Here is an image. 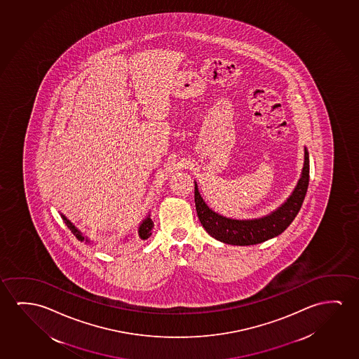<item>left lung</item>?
<instances>
[{"instance_id":"obj_1","label":"left lung","mask_w":359,"mask_h":359,"mask_svg":"<svg viewBox=\"0 0 359 359\" xmlns=\"http://www.w3.org/2000/svg\"><path fill=\"white\" fill-rule=\"evenodd\" d=\"M309 151L305 147L304 166L302 175L297 187L292 190L290 196L286 198L279 208L265 215L259 219H236L224 217L215 212L208 206L203 196L198 193V184L195 182V206L198 219L211 237L232 245H258L268 239L274 238L283 233L302 208L304 198L309 187Z\"/></svg>"}]
</instances>
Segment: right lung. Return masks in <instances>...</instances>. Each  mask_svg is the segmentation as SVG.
Listing matches in <instances>:
<instances>
[{
  "instance_id": "obj_1",
  "label": "right lung",
  "mask_w": 359,
  "mask_h": 359,
  "mask_svg": "<svg viewBox=\"0 0 359 359\" xmlns=\"http://www.w3.org/2000/svg\"><path fill=\"white\" fill-rule=\"evenodd\" d=\"M60 216H62V219H64V222L65 224L68 226L69 229L73 232L74 236L79 239V241H81V242H85V243H91V241L88 238V237H85L80 231H79L76 227H75V224L70 221V219H67V216L65 215H62L60 212ZM154 227V224H153V221L151 219V215H148L146 219H143L142 222H140V227H138V231H137V236L140 237V239H148L151 236V229ZM127 241H128V237H127Z\"/></svg>"
}]
</instances>
